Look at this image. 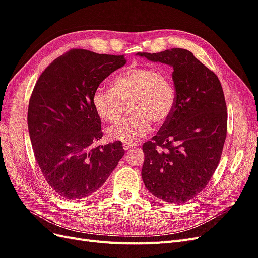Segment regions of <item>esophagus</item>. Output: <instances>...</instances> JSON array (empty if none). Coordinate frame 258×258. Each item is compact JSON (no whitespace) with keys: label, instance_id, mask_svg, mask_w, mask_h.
<instances>
[{"label":"esophagus","instance_id":"obj_1","mask_svg":"<svg viewBox=\"0 0 258 258\" xmlns=\"http://www.w3.org/2000/svg\"><path fill=\"white\" fill-rule=\"evenodd\" d=\"M137 145L136 144H132V143H123V148L125 150H130L132 148H136Z\"/></svg>","mask_w":258,"mask_h":258}]
</instances>
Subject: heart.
I'll return each mask as SVG.
<instances>
[{"label":"heart","mask_w":258,"mask_h":258,"mask_svg":"<svg viewBox=\"0 0 258 258\" xmlns=\"http://www.w3.org/2000/svg\"><path fill=\"white\" fill-rule=\"evenodd\" d=\"M92 105L103 121L113 123L127 104L130 113L108 128L111 140L134 143L146 135L151 121L164 122L175 102V89L170 78L153 68H132L112 82L111 88L99 87Z\"/></svg>","instance_id":"b5f03b06"}]
</instances>
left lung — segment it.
Masks as SVG:
<instances>
[{"mask_svg": "<svg viewBox=\"0 0 258 258\" xmlns=\"http://www.w3.org/2000/svg\"><path fill=\"white\" fill-rule=\"evenodd\" d=\"M138 55L172 66L175 89L172 112L143 145V181L164 202L186 203L206 187L220 161L228 122L221 84L188 50Z\"/></svg>", "mask_w": 258, "mask_h": 258, "instance_id": "1", "label": "left lung"}]
</instances>
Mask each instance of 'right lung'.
Here are the masks:
<instances>
[{
  "mask_svg": "<svg viewBox=\"0 0 258 258\" xmlns=\"http://www.w3.org/2000/svg\"><path fill=\"white\" fill-rule=\"evenodd\" d=\"M126 63L124 55L72 49L45 69L28 105V130L44 180L65 200L90 196L124 156L121 142L94 146L102 137L91 98L104 78Z\"/></svg>",
  "mask_w": 258,
  "mask_h": 258,
  "instance_id": "obj_1",
  "label": "right lung"
}]
</instances>
